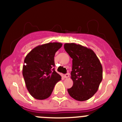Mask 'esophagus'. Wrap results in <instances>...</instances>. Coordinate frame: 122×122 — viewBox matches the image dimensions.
<instances>
[{
  "label": "esophagus",
  "mask_w": 122,
  "mask_h": 122,
  "mask_svg": "<svg viewBox=\"0 0 122 122\" xmlns=\"http://www.w3.org/2000/svg\"><path fill=\"white\" fill-rule=\"evenodd\" d=\"M69 75H70V74H69L68 73H67V74H66L64 75V77H65V78H68V77H69Z\"/></svg>",
  "instance_id": "1"
}]
</instances>
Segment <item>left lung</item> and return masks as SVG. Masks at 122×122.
<instances>
[{
    "mask_svg": "<svg viewBox=\"0 0 122 122\" xmlns=\"http://www.w3.org/2000/svg\"><path fill=\"white\" fill-rule=\"evenodd\" d=\"M64 49L72 58V87L67 90L76 100H87L98 90L103 78V68L99 58L91 49L74 43H66Z\"/></svg>",
    "mask_w": 122,
    "mask_h": 122,
    "instance_id": "8db88e82",
    "label": "left lung"
}]
</instances>
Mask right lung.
Wrapping results in <instances>:
<instances>
[{
    "label": "right lung",
    "instance_id": "1",
    "mask_svg": "<svg viewBox=\"0 0 122 122\" xmlns=\"http://www.w3.org/2000/svg\"><path fill=\"white\" fill-rule=\"evenodd\" d=\"M60 42L38 45L26 56L22 74L30 95L38 100L48 98L61 77L54 70L55 52L62 46Z\"/></svg>",
    "mask_w": 122,
    "mask_h": 122
}]
</instances>
